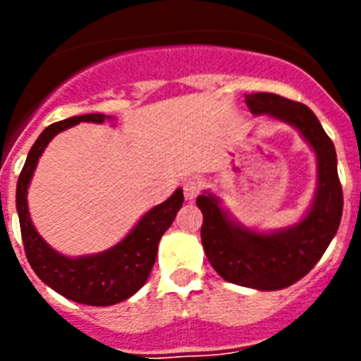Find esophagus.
<instances>
[{
	"label": "esophagus",
	"instance_id": "obj_1",
	"mask_svg": "<svg viewBox=\"0 0 361 361\" xmlns=\"http://www.w3.org/2000/svg\"><path fill=\"white\" fill-rule=\"evenodd\" d=\"M183 188H184V199H186L188 202H191V200H195V197L199 195L200 184L197 183V180H186Z\"/></svg>",
	"mask_w": 361,
	"mask_h": 361
}]
</instances>
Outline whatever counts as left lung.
<instances>
[{
    "instance_id": "1",
    "label": "left lung",
    "mask_w": 361,
    "mask_h": 361,
    "mask_svg": "<svg viewBox=\"0 0 361 361\" xmlns=\"http://www.w3.org/2000/svg\"><path fill=\"white\" fill-rule=\"evenodd\" d=\"M244 99L253 116L289 124L311 146L317 155L314 197L296 224L262 231L238 222L219 195L204 190L197 197L204 216L200 238L209 264L226 282L276 291L307 275L336 235L343 209L336 149L305 104L266 92L247 94Z\"/></svg>"
}]
</instances>
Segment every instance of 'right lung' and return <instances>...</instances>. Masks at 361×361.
Segmentation results:
<instances>
[{
  "label": "right lung",
  "instance_id": "right-lung-1",
  "mask_svg": "<svg viewBox=\"0 0 361 361\" xmlns=\"http://www.w3.org/2000/svg\"><path fill=\"white\" fill-rule=\"evenodd\" d=\"M104 121H114V117L104 114H86L59 121L44 128L28 152L16 188V209L21 226V237L28 264L34 273L65 298L95 307L119 304L145 286L157 258L159 240L166 229L170 228L184 202L183 190L177 188L170 199H166L137 220V224L123 240L101 253L66 257L47 244L32 222L27 200L28 186L39 157L57 133L79 123L103 124Z\"/></svg>",
  "mask_w": 361,
  "mask_h": 361
}]
</instances>
